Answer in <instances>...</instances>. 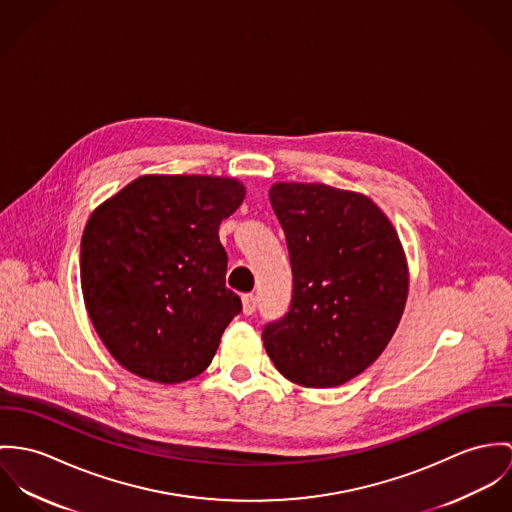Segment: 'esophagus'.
Here are the masks:
<instances>
[{"mask_svg":"<svg viewBox=\"0 0 512 512\" xmlns=\"http://www.w3.org/2000/svg\"><path fill=\"white\" fill-rule=\"evenodd\" d=\"M241 302H243V314L251 316L255 312V308H257V296L255 294H243Z\"/></svg>","mask_w":512,"mask_h":512,"instance_id":"34e87169","label":"esophagus"}]
</instances>
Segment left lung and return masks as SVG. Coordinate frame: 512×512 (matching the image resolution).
Instances as JSON below:
<instances>
[{
    "label": "left lung",
    "mask_w": 512,
    "mask_h": 512,
    "mask_svg": "<svg viewBox=\"0 0 512 512\" xmlns=\"http://www.w3.org/2000/svg\"><path fill=\"white\" fill-rule=\"evenodd\" d=\"M269 200L286 235L292 302L265 326V349L288 381L338 387L397 332L408 298L397 229L369 196L322 182H275Z\"/></svg>",
    "instance_id": "8db88e82"
}]
</instances>
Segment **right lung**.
<instances>
[{
	"label": "right lung",
	"mask_w": 512,
	"mask_h": 512,
	"mask_svg": "<svg viewBox=\"0 0 512 512\" xmlns=\"http://www.w3.org/2000/svg\"><path fill=\"white\" fill-rule=\"evenodd\" d=\"M243 198L245 186L228 176L143 174L92 212L80 284L121 367L165 385L208 369L241 312L218 229Z\"/></svg>",
	"instance_id": "obj_1"
}]
</instances>
